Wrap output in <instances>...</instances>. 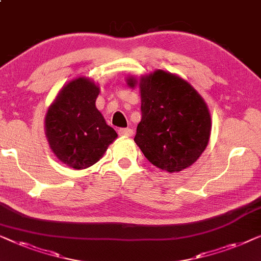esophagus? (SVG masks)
Masks as SVG:
<instances>
[{"label":"esophagus","mask_w":261,"mask_h":261,"mask_svg":"<svg viewBox=\"0 0 261 261\" xmlns=\"http://www.w3.org/2000/svg\"><path fill=\"white\" fill-rule=\"evenodd\" d=\"M132 134H134V132H132V130L129 129V127H126V129H119L118 130V135L122 136V137H131Z\"/></svg>","instance_id":"34e87169"}]
</instances>
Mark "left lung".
I'll return each instance as SVG.
<instances>
[{
  "instance_id": "1",
  "label": "left lung",
  "mask_w": 261,
  "mask_h": 261,
  "mask_svg": "<svg viewBox=\"0 0 261 261\" xmlns=\"http://www.w3.org/2000/svg\"><path fill=\"white\" fill-rule=\"evenodd\" d=\"M126 84L139 87L142 119L135 142L149 162L168 172L195 163L212 131L211 113L201 94L187 80L162 69L139 79L129 75Z\"/></svg>"
}]
</instances>
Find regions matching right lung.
Masks as SVG:
<instances>
[{"mask_svg":"<svg viewBox=\"0 0 261 261\" xmlns=\"http://www.w3.org/2000/svg\"><path fill=\"white\" fill-rule=\"evenodd\" d=\"M100 89L93 80L79 76L59 91L45 117V134L57 159L75 170L101 159L118 137L106 124L95 100Z\"/></svg>","mask_w":261,"mask_h":261,"instance_id":"add662e5","label":"right lung"}]
</instances>
